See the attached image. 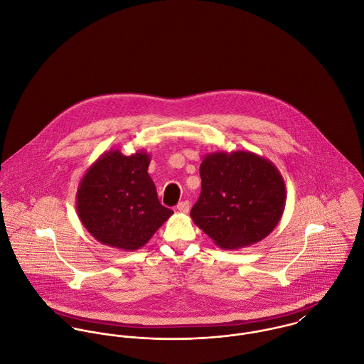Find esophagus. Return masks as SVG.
<instances>
[{
    "mask_svg": "<svg viewBox=\"0 0 364 364\" xmlns=\"http://www.w3.org/2000/svg\"><path fill=\"white\" fill-rule=\"evenodd\" d=\"M176 210L181 211V213H188V211H189V202H188V200H183V202L178 203Z\"/></svg>",
    "mask_w": 364,
    "mask_h": 364,
    "instance_id": "34e87169",
    "label": "esophagus"
}]
</instances>
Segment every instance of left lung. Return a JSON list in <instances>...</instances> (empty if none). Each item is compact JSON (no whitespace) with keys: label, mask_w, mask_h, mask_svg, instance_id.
<instances>
[{"label":"left lung","mask_w":364,"mask_h":364,"mask_svg":"<svg viewBox=\"0 0 364 364\" xmlns=\"http://www.w3.org/2000/svg\"><path fill=\"white\" fill-rule=\"evenodd\" d=\"M202 192L193 223L223 250L250 247L267 237L286 206V185L276 165L251 151H217L200 164Z\"/></svg>","instance_id":"1"}]
</instances>
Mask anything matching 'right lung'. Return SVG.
<instances>
[{"instance_id":"add662e5","label":"right lung","mask_w":364,"mask_h":364,"mask_svg":"<svg viewBox=\"0 0 364 364\" xmlns=\"http://www.w3.org/2000/svg\"><path fill=\"white\" fill-rule=\"evenodd\" d=\"M150 154L144 150L123 156L109 150L82 176L75 195L78 217L101 244L122 251L146 245L172 215L156 195L149 175Z\"/></svg>"}]
</instances>
